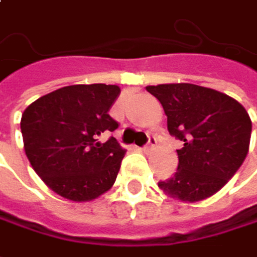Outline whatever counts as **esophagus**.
Segmentation results:
<instances>
[{
	"label": "esophagus",
	"instance_id": "34e87169",
	"mask_svg": "<svg viewBox=\"0 0 257 257\" xmlns=\"http://www.w3.org/2000/svg\"><path fill=\"white\" fill-rule=\"evenodd\" d=\"M156 143H158L156 137H155V136H149L148 143L143 146V152H150V150H153V149H155V146H156Z\"/></svg>",
	"mask_w": 257,
	"mask_h": 257
}]
</instances>
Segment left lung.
<instances>
[{"instance_id": "left-lung-1", "label": "left lung", "mask_w": 257, "mask_h": 257, "mask_svg": "<svg viewBox=\"0 0 257 257\" xmlns=\"http://www.w3.org/2000/svg\"><path fill=\"white\" fill-rule=\"evenodd\" d=\"M161 101L168 130L184 142L178 169L158 185L171 197L197 202L220 191L237 172L250 143L251 121L244 107L211 88L194 84L146 86Z\"/></svg>"}]
</instances>
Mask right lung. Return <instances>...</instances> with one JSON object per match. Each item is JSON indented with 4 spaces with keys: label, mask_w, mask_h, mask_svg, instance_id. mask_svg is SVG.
Instances as JSON below:
<instances>
[{
    "label": "right lung",
    "mask_w": 257,
    "mask_h": 257,
    "mask_svg": "<svg viewBox=\"0 0 257 257\" xmlns=\"http://www.w3.org/2000/svg\"><path fill=\"white\" fill-rule=\"evenodd\" d=\"M117 85H71L40 96L24 109V150L42 181L63 198L91 201L115 182L125 150L108 114Z\"/></svg>",
    "instance_id": "obj_1"
}]
</instances>
